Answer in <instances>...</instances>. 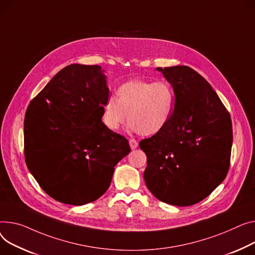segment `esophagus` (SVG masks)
Masks as SVG:
<instances>
[{"instance_id": "1", "label": "esophagus", "mask_w": 255, "mask_h": 255, "mask_svg": "<svg viewBox=\"0 0 255 255\" xmlns=\"http://www.w3.org/2000/svg\"><path fill=\"white\" fill-rule=\"evenodd\" d=\"M129 144H130V147L132 148V149H135L136 148L137 146H138V142L135 140L134 138H130L129 139Z\"/></svg>"}]
</instances>
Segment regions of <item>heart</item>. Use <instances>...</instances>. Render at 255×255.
<instances>
[{"label": "heart", "instance_id": "b5f03b06", "mask_svg": "<svg viewBox=\"0 0 255 255\" xmlns=\"http://www.w3.org/2000/svg\"><path fill=\"white\" fill-rule=\"evenodd\" d=\"M174 105V91L168 83L130 80L118 88L117 98H107L101 120L107 128L116 131L128 119L131 130L147 136L167 126Z\"/></svg>", "mask_w": 255, "mask_h": 255}]
</instances>
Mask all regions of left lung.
I'll return each instance as SVG.
<instances>
[{
	"label": "left lung",
	"mask_w": 255,
	"mask_h": 255,
	"mask_svg": "<svg viewBox=\"0 0 255 255\" xmlns=\"http://www.w3.org/2000/svg\"><path fill=\"white\" fill-rule=\"evenodd\" d=\"M175 95L167 126L139 147L146 155L144 181L158 200L190 206L226 178L233 143L232 121L211 85L190 66L157 67Z\"/></svg>",
	"instance_id": "8db88e82"
}]
</instances>
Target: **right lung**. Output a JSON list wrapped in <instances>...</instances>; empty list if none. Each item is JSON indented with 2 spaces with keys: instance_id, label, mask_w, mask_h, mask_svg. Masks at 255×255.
<instances>
[{
  "instance_id": "obj_1",
  "label": "right lung",
  "mask_w": 255,
  "mask_h": 255,
  "mask_svg": "<svg viewBox=\"0 0 255 255\" xmlns=\"http://www.w3.org/2000/svg\"><path fill=\"white\" fill-rule=\"evenodd\" d=\"M99 65L71 64L31 101L24 118V157L29 172L54 200L84 205L103 196L115 166L131 148L105 126L109 97Z\"/></svg>"
}]
</instances>
